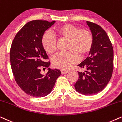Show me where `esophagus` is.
Returning a JSON list of instances; mask_svg holds the SVG:
<instances>
[{
  "label": "esophagus",
  "instance_id": "1",
  "mask_svg": "<svg viewBox=\"0 0 122 122\" xmlns=\"http://www.w3.org/2000/svg\"><path fill=\"white\" fill-rule=\"evenodd\" d=\"M68 72V71H65V70H61V74H66Z\"/></svg>",
  "mask_w": 122,
  "mask_h": 122
}]
</instances>
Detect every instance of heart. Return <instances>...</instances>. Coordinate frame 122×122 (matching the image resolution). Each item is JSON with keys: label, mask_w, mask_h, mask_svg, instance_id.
I'll return each mask as SVG.
<instances>
[{"label": "heart", "mask_w": 122, "mask_h": 122, "mask_svg": "<svg viewBox=\"0 0 122 122\" xmlns=\"http://www.w3.org/2000/svg\"><path fill=\"white\" fill-rule=\"evenodd\" d=\"M54 33L59 40H68L66 50H69L53 57L52 65L56 68L69 69L79 61V55L81 57L85 56L93 46V37L87 29H79L73 25L65 24L57 27ZM42 44L44 50L49 54H53L56 51V39L49 32H46L43 35Z\"/></svg>", "instance_id": "b5f03b06"}]
</instances>
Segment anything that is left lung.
I'll return each mask as SVG.
<instances>
[{
	"instance_id": "left-lung-1",
	"label": "left lung",
	"mask_w": 122,
	"mask_h": 122,
	"mask_svg": "<svg viewBox=\"0 0 122 122\" xmlns=\"http://www.w3.org/2000/svg\"><path fill=\"white\" fill-rule=\"evenodd\" d=\"M86 23L92 33L93 46L89 56L78 65L85 71L78 72L75 88L79 93L91 95L102 91L110 81L114 69V50L103 28L89 21Z\"/></svg>"
}]
</instances>
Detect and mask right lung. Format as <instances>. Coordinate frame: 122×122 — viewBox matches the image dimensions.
<instances>
[{"label":"right lung","mask_w":122,"mask_h":122,"mask_svg":"<svg viewBox=\"0 0 122 122\" xmlns=\"http://www.w3.org/2000/svg\"><path fill=\"white\" fill-rule=\"evenodd\" d=\"M54 21L36 20L28 22L18 32L10 49V62L18 86L33 97H43L51 92L61 72L49 68L45 75L41 68H48L50 61L42 44L43 33Z\"/></svg>","instance_id":"add662e5"}]
</instances>
